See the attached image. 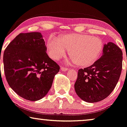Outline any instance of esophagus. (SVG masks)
Listing matches in <instances>:
<instances>
[{"label":"esophagus","mask_w":127,"mask_h":127,"mask_svg":"<svg viewBox=\"0 0 127 127\" xmlns=\"http://www.w3.org/2000/svg\"><path fill=\"white\" fill-rule=\"evenodd\" d=\"M61 69L62 71H67L68 70V69L67 68H65V67H64V66H62L61 67Z\"/></svg>","instance_id":"1"}]
</instances>
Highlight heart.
<instances>
[{
    "label": "heart",
    "mask_w": 127,
    "mask_h": 127,
    "mask_svg": "<svg viewBox=\"0 0 127 127\" xmlns=\"http://www.w3.org/2000/svg\"><path fill=\"white\" fill-rule=\"evenodd\" d=\"M49 56L55 60L64 57L69 50L71 64L89 66L97 61L101 54L103 44L99 38L85 34L72 33L58 39L50 37L47 43Z\"/></svg>",
    "instance_id": "obj_1"
}]
</instances>
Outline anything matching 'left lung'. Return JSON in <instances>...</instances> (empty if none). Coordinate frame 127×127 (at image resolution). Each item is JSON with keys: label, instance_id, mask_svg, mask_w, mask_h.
Wrapping results in <instances>:
<instances>
[{"label": "left lung", "instance_id": "8db88e82", "mask_svg": "<svg viewBox=\"0 0 127 127\" xmlns=\"http://www.w3.org/2000/svg\"><path fill=\"white\" fill-rule=\"evenodd\" d=\"M122 68V52L113 42L104 45L102 56L89 67L80 69L74 84L76 94L88 102L103 100L117 85Z\"/></svg>", "mask_w": 127, "mask_h": 127}]
</instances>
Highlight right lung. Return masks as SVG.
I'll return each mask as SVG.
<instances>
[{
	"label": "right lung",
	"instance_id": "right-lung-1",
	"mask_svg": "<svg viewBox=\"0 0 127 127\" xmlns=\"http://www.w3.org/2000/svg\"><path fill=\"white\" fill-rule=\"evenodd\" d=\"M46 51L39 32L20 33L4 51V72L8 85L27 100L35 101L44 97L59 71L60 66Z\"/></svg>",
	"mask_w": 127,
	"mask_h": 127
}]
</instances>
